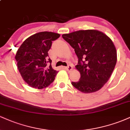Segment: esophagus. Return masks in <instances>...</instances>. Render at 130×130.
Returning <instances> with one entry per match:
<instances>
[{
    "label": "esophagus",
    "instance_id": "1",
    "mask_svg": "<svg viewBox=\"0 0 130 130\" xmlns=\"http://www.w3.org/2000/svg\"><path fill=\"white\" fill-rule=\"evenodd\" d=\"M65 69H66L68 71H72V70H73V67H71V65H68V67H65Z\"/></svg>",
    "mask_w": 130,
    "mask_h": 130
}]
</instances>
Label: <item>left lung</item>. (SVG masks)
I'll return each mask as SVG.
<instances>
[{
	"mask_svg": "<svg viewBox=\"0 0 130 130\" xmlns=\"http://www.w3.org/2000/svg\"><path fill=\"white\" fill-rule=\"evenodd\" d=\"M78 58L79 81L71 84L84 93L100 90L108 82L117 62V51L111 38L97 30H78L62 35Z\"/></svg>",
	"mask_w": 130,
	"mask_h": 130,
	"instance_id": "1",
	"label": "left lung"
}]
</instances>
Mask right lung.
<instances>
[{"label":"right lung","instance_id":"right-lung-1","mask_svg":"<svg viewBox=\"0 0 130 130\" xmlns=\"http://www.w3.org/2000/svg\"><path fill=\"white\" fill-rule=\"evenodd\" d=\"M60 36L52 32L37 33L27 38L18 50L15 56L18 68L22 79L30 87L41 89L54 80L58 71L52 68L47 52L52 41Z\"/></svg>","mask_w":130,"mask_h":130}]
</instances>
